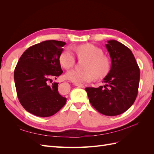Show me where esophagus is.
<instances>
[{
  "label": "esophagus",
  "mask_w": 154,
  "mask_h": 154,
  "mask_svg": "<svg viewBox=\"0 0 154 154\" xmlns=\"http://www.w3.org/2000/svg\"><path fill=\"white\" fill-rule=\"evenodd\" d=\"M76 86H77V87H80V88H85V86L83 85H76Z\"/></svg>",
  "instance_id": "1"
}]
</instances>
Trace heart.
I'll return each mask as SVG.
<instances>
[{"label":"heart","mask_w":154,"mask_h":154,"mask_svg":"<svg viewBox=\"0 0 154 154\" xmlns=\"http://www.w3.org/2000/svg\"><path fill=\"white\" fill-rule=\"evenodd\" d=\"M78 57L87 59L83 65V70L72 69L67 72L66 78L76 85L83 84L91 81L94 76L103 78L110 69L108 58L103 55L102 50L91 44H85L77 46L75 49ZM61 66L66 69L71 68L75 63L74 54L70 48L64 49L60 56Z\"/></svg>","instance_id":"heart-1"}]
</instances>
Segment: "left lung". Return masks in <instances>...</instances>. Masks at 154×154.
I'll return each mask as SVG.
<instances>
[{"label": "left lung", "instance_id": "1", "mask_svg": "<svg viewBox=\"0 0 154 154\" xmlns=\"http://www.w3.org/2000/svg\"><path fill=\"white\" fill-rule=\"evenodd\" d=\"M105 46L111 58L109 72L103 79L105 85L87 87L91 105L100 113L118 116L134 103L138 92L140 71L132 51L117 40L107 41Z\"/></svg>", "mask_w": 154, "mask_h": 154}]
</instances>
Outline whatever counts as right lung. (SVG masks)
<instances>
[{"instance_id":"right-lung-1","label":"right lung","mask_w":154,"mask_h":154,"mask_svg":"<svg viewBox=\"0 0 154 154\" xmlns=\"http://www.w3.org/2000/svg\"><path fill=\"white\" fill-rule=\"evenodd\" d=\"M66 42L46 40L31 46L24 51L14 71L18 98L29 113L49 117L66 103V97L58 91V83H53L63 71L59 61Z\"/></svg>"}]
</instances>
